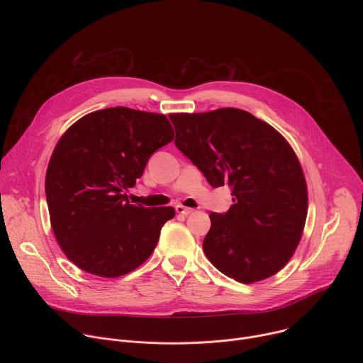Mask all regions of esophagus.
<instances>
[{"mask_svg": "<svg viewBox=\"0 0 363 363\" xmlns=\"http://www.w3.org/2000/svg\"><path fill=\"white\" fill-rule=\"evenodd\" d=\"M175 211H177L178 214H182V216H189V214L194 213L192 208H186V206H182V205H177V206H175Z\"/></svg>", "mask_w": 363, "mask_h": 363, "instance_id": "34e87169", "label": "esophagus"}]
</instances>
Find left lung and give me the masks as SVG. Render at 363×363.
<instances>
[{
	"label": "left lung",
	"instance_id": "obj_1",
	"mask_svg": "<svg viewBox=\"0 0 363 363\" xmlns=\"http://www.w3.org/2000/svg\"><path fill=\"white\" fill-rule=\"evenodd\" d=\"M175 146L213 188L228 185L233 205L211 213L202 248L225 276L254 283L281 270L293 255L307 216V188L287 140L251 113L225 108L177 113Z\"/></svg>",
	"mask_w": 363,
	"mask_h": 363
}]
</instances>
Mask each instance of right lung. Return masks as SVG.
Returning <instances> with one entry per match:
<instances>
[{"label":"right lung","mask_w":363,"mask_h":363,"mask_svg":"<svg viewBox=\"0 0 363 363\" xmlns=\"http://www.w3.org/2000/svg\"><path fill=\"white\" fill-rule=\"evenodd\" d=\"M174 139L164 115L108 108L91 112L62 136L45 174L55 235L82 270L119 277L146 262L172 206L129 203L128 191L153 152Z\"/></svg>","instance_id":"1"}]
</instances>
